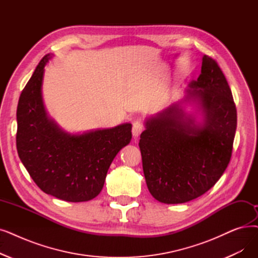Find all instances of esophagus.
I'll return each instance as SVG.
<instances>
[{"mask_svg": "<svg viewBox=\"0 0 258 258\" xmlns=\"http://www.w3.org/2000/svg\"><path fill=\"white\" fill-rule=\"evenodd\" d=\"M143 130H144V125H143V123L141 121L137 120V121H135V122L133 123L132 133H133V136L135 137V138L140 136V134L142 133Z\"/></svg>", "mask_w": 258, "mask_h": 258, "instance_id": "1", "label": "esophagus"}]
</instances>
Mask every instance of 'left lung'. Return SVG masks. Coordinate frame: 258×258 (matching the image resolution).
<instances>
[{
    "instance_id": "obj_1",
    "label": "left lung",
    "mask_w": 258,
    "mask_h": 258,
    "mask_svg": "<svg viewBox=\"0 0 258 258\" xmlns=\"http://www.w3.org/2000/svg\"><path fill=\"white\" fill-rule=\"evenodd\" d=\"M186 97L145 121L139 148L152 196L167 205L193 200L214 185L230 162L237 111L217 62L203 57L201 74ZM200 103L204 121L197 124L182 103Z\"/></svg>"
}]
</instances>
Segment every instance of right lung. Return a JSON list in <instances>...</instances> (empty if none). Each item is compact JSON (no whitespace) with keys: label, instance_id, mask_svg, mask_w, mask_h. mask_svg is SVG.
Here are the masks:
<instances>
[{"label":"right lung","instance_id":"1","mask_svg":"<svg viewBox=\"0 0 258 258\" xmlns=\"http://www.w3.org/2000/svg\"><path fill=\"white\" fill-rule=\"evenodd\" d=\"M51 55H44L21 93L17 108V150L32 180L44 193L71 203L99 195L111 161L132 139V124L69 134L49 119L42 82Z\"/></svg>","mask_w":258,"mask_h":258}]
</instances>
